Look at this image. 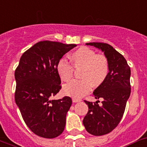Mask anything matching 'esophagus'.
Here are the masks:
<instances>
[{
  "mask_svg": "<svg viewBox=\"0 0 147 147\" xmlns=\"http://www.w3.org/2000/svg\"><path fill=\"white\" fill-rule=\"evenodd\" d=\"M72 101H73V102H81V99L77 98H72Z\"/></svg>",
  "mask_w": 147,
  "mask_h": 147,
  "instance_id": "esophagus-1",
  "label": "esophagus"
}]
</instances>
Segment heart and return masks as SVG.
<instances>
[{"instance_id": "b5f03b06", "label": "heart", "mask_w": 147, "mask_h": 147, "mask_svg": "<svg viewBox=\"0 0 147 147\" xmlns=\"http://www.w3.org/2000/svg\"><path fill=\"white\" fill-rule=\"evenodd\" d=\"M71 66L60 60L57 65V71L61 81L69 82L73 78L74 69H80L79 78L63 87L65 94L80 98L90 92L91 86L98 87L108 77L109 63L104 55L96 54L87 47H81L69 56Z\"/></svg>"}]
</instances>
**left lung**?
<instances>
[{
  "label": "left lung",
  "instance_id": "1",
  "mask_svg": "<svg viewBox=\"0 0 147 147\" xmlns=\"http://www.w3.org/2000/svg\"><path fill=\"white\" fill-rule=\"evenodd\" d=\"M104 51L109 63L108 77L93 92L95 98H102V105L88 102L89 111L83 119L87 132L101 136L108 134L117 126L125 112L128 98L131 93V69L126 60L111 45L104 42H89Z\"/></svg>",
  "mask_w": 147,
  "mask_h": 147
}]
</instances>
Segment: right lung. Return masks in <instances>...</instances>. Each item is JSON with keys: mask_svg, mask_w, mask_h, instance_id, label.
Listing matches in <instances>:
<instances>
[{"mask_svg": "<svg viewBox=\"0 0 147 147\" xmlns=\"http://www.w3.org/2000/svg\"><path fill=\"white\" fill-rule=\"evenodd\" d=\"M77 45L45 40L36 43L21 57L15 71V101L24 123L35 134L55 138L63 133L72 103L69 96L51 99L60 91L57 65Z\"/></svg>", "mask_w": 147, "mask_h": 147, "instance_id": "add662e5", "label": "right lung"}]
</instances>
